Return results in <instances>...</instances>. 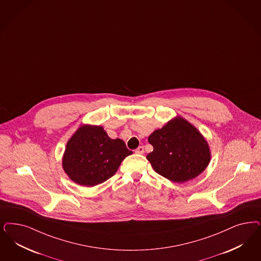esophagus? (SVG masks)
<instances>
[{
	"label": "esophagus",
	"mask_w": 261,
	"mask_h": 261,
	"mask_svg": "<svg viewBox=\"0 0 261 261\" xmlns=\"http://www.w3.org/2000/svg\"><path fill=\"white\" fill-rule=\"evenodd\" d=\"M135 152L137 154H143L144 152V147L143 146H139L135 150Z\"/></svg>",
	"instance_id": "1"
}]
</instances>
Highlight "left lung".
Wrapping results in <instances>:
<instances>
[{
    "label": "left lung",
    "instance_id": "8db88e82",
    "mask_svg": "<svg viewBox=\"0 0 261 261\" xmlns=\"http://www.w3.org/2000/svg\"><path fill=\"white\" fill-rule=\"evenodd\" d=\"M152 152L146 159L167 179L184 183L204 171L211 160L209 144L198 129L182 117H173L148 137Z\"/></svg>",
    "mask_w": 261,
    "mask_h": 261
}]
</instances>
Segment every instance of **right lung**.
Segmentation results:
<instances>
[{"mask_svg": "<svg viewBox=\"0 0 261 261\" xmlns=\"http://www.w3.org/2000/svg\"><path fill=\"white\" fill-rule=\"evenodd\" d=\"M120 140H113L100 125L83 124L67 141L63 169L78 185L93 187L112 177L132 154Z\"/></svg>", "mask_w": 261, "mask_h": 261, "instance_id": "obj_1", "label": "right lung"}]
</instances>
